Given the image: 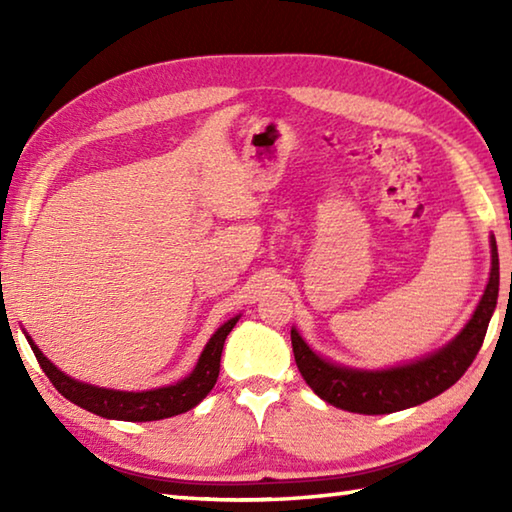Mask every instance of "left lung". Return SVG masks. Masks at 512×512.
I'll use <instances>...</instances> for the list:
<instances>
[{
    "mask_svg": "<svg viewBox=\"0 0 512 512\" xmlns=\"http://www.w3.org/2000/svg\"><path fill=\"white\" fill-rule=\"evenodd\" d=\"M492 268L490 280L485 287L481 302L474 314L456 339L449 341L445 348L429 354L420 361L406 363V366L388 370H354L327 361L302 341L298 329H291L293 357H296L300 375L305 377L311 391L327 404L339 406L343 411L384 415L402 409H411L431 397L447 391L465 370L472 366L479 354L492 311L497 307L499 296V255L497 241L490 237Z\"/></svg>",
    "mask_w": 512,
    "mask_h": 512,
    "instance_id": "left-lung-1",
    "label": "left lung"
}]
</instances>
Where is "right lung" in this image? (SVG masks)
Masks as SVG:
<instances>
[{"instance_id":"1","label":"right lung","mask_w":512,"mask_h":512,"mask_svg":"<svg viewBox=\"0 0 512 512\" xmlns=\"http://www.w3.org/2000/svg\"><path fill=\"white\" fill-rule=\"evenodd\" d=\"M237 320L239 316L230 318L228 323H223L219 329H216L212 339L207 341L203 354L198 357V363L192 370V375L180 379L178 384L173 386L153 388V391H142V393L112 391V388H99V386L83 384V381L67 377L65 372H60L54 363L40 352L38 345H33L29 336L27 339L33 354H36L40 368L45 370V375L49 377L51 384L56 386V391L63 397H67L69 402L79 404L81 409L90 411L94 415H101V418H108V420L151 422V420L171 418V415L194 409V406L212 391L216 384V377H219L223 343L232 332V327L237 325Z\"/></svg>"}]
</instances>
